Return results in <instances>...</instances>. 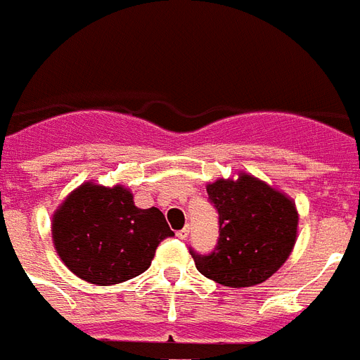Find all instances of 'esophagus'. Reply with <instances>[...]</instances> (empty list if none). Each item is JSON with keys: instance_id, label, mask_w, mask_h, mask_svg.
<instances>
[{"instance_id": "34e87169", "label": "esophagus", "mask_w": 360, "mask_h": 360, "mask_svg": "<svg viewBox=\"0 0 360 360\" xmlns=\"http://www.w3.org/2000/svg\"><path fill=\"white\" fill-rule=\"evenodd\" d=\"M188 232H191V229H188V226H185V229L177 230V232H175V236H177L179 240H186V238H188Z\"/></svg>"}]
</instances>
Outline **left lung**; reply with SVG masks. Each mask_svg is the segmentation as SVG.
Masks as SVG:
<instances>
[{
  "instance_id": "8db88e82",
  "label": "left lung",
  "mask_w": 360,
  "mask_h": 360,
  "mask_svg": "<svg viewBox=\"0 0 360 360\" xmlns=\"http://www.w3.org/2000/svg\"><path fill=\"white\" fill-rule=\"evenodd\" d=\"M207 196L219 213V241L210 255L188 249L200 274L232 289L266 281L295 247L292 200L247 174L211 183Z\"/></svg>"
}]
</instances>
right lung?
<instances>
[{
    "label": "right lung",
    "mask_w": 360,
    "mask_h": 360,
    "mask_svg": "<svg viewBox=\"0 0 360 360\" xmlns=\"http://www.w3.org/2000/svg\"><path fill=\"white\" fill-rule=\"evenodd\" d=\"M174 232L160 210H139L124 186L81 185L52 217V240L77 278L122 283L143 274L156 247Z\"/></svg>",
    "instance_id": "1"
}]
</instances>
